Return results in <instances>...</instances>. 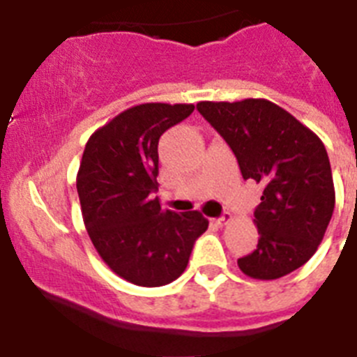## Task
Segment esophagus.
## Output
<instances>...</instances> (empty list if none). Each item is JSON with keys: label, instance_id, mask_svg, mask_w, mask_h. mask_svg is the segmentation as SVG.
<instances>
[{"label": "esophagus", "instance_id": "34e87169", "mask_svg": "<svg viewBox=\"0 0 357 357\" xmlns=\"http://www.w3.org/2000/svg\"><path fill=\"white\" fill-rule=\"evenodd\" d=\"M230 220H232V214L225 213V214H223V216H220V218H214L213 222L216 223L218 227H223V225H227V223H229Z\"/></svg>", "mask_w": 357, "mask_h": 357}]
</instances>
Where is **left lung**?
Here are the masks:
<instances>
[{
    "mask_svg": "<svg viewBox=\"0 0 357 357\" xmlns=\"http://www.w3.org/2000/svg\"><path fill=\"white\" fill-rule=\"evenodd\" d=\"M197 109L234 151L245 181L263 185L254 211L259 241L238 259L245 275L273 280L311 259L334 211L324 143L288 110L263 98L200 102Z\"/></svg>",
    "mask_w": 357,
    "mask_h": 357,
    "instance_id": "8db88e82",
    "label": "left lung"
}]
</instances>
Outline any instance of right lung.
<instances>
[{"instance_id":"obj_1","label":"right lung","mask_w":357,"mask_h":357,"mask_svg":"<svg viewBox=\"0 0 357 357\" xmlns=\"http://www.w3.org/2000/svg\"><path fill=\"white\" fill-rule=\"evenodd\" d=\"M193 110L191 103H141L85 144L77 175L85 229L107 266L132 284L155 288L178 279L209 227L198 211L173 213L153 197L160 135Z\"/></svg>"}]
</instances>
